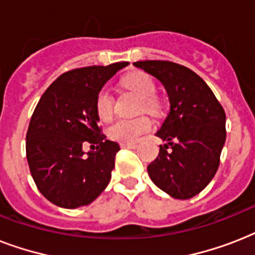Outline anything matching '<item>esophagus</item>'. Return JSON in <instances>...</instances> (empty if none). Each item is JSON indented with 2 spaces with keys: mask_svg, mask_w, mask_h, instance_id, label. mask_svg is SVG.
Instances as JSON below:
<instances>
[{
  "mask_svg": "<svg viewBox=\"0 0 255 255\" xmlns=\"http://www.w3.org/2000/svg\"><path fill=\"white\" fill-rule=\"evenodd\" d=\"M122 148H137V143H122L120 144Z\"/></svg>",
  "mask_w": 255,
  "mask_h": 255,
  "instance_id": "esophagus-1",
  "label": "esophagus"
}]
</instances>
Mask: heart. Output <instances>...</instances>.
I'll use <instances>...</instances> for the list:
<instances>
[{
    "instance_id": "obj_1",
    "label": "heart",
    "mask_w": 255,
    "mask_h": 255,
    "mask_svg": "<svg viewBox=\"0 0 255 255\" xmlns=\"http://www.w3.org/2000/svg\"><path fill=\"white\" fill-rule=\"evenodd\" d=\"M123 86L141 98L140 111L157 114L160 111V100L156 96V83L151 75L143 71H136L122 81ZM115 98L107 87L100 88L95 99V111L100 120L107 122L114 114ZM152 128V122L147 116H137L133 119H118L107 128V136L119 143H135Z\"/></svg>"
}]
</instances>
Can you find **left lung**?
<instances>
[{
	"label": "left lung",
	"mask_w": 255,
	"mask_h": 255,
	"mask_svg": "<svg viewBox=\"0 0 255 255\" xmlns=\"http://www.w3.org/2000/svg\"><path fill=\"white\" fill-rule=\"evenodd\" d=\"M136 67L164 85L170 102L156 135L168 141L148 165L152 181L173 198L194 197L212 181L226 139L225 111L201 77L170 61H140Z\"/></svg>",
	"instance_id": "left-lung-1"
}]
</instances>
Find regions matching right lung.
I'll list each match as a JSON object with an SVG mask.
<instances>
[{
	"instance_id": "1",
	"label": "right lung",
	"mask_w": 255,
	"mask_h": 255,
	"mask_svg": "<svg viewBox=\"0 0 255 255\" xmlns=\"http://www.w3.org/2000/svg\"><path fill=\"white\" fill-rule=\"evenodd\" d=\"M128 62L70 70L38 102L26 133V157L35 185L50 202L75 209L88 205L111 180L119 144L106 140L95 99ZM96 151L84 156L83 145Z\"/></svg>"
}]
</instances>
